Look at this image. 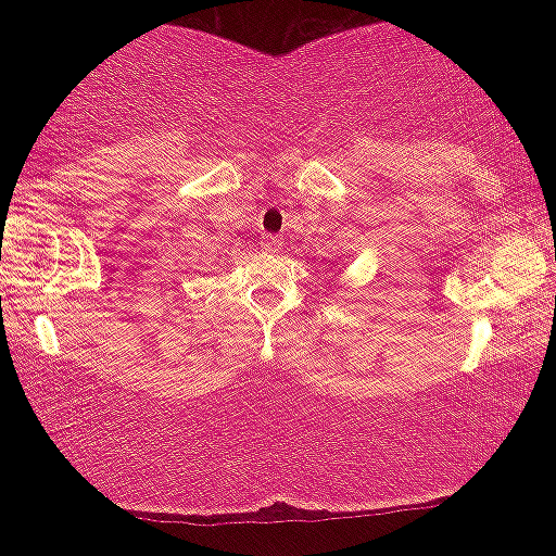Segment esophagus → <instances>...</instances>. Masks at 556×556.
<instances>
[{
	"mask_svg": "<svg viewBox=\"0 0 556 556\" xmlns=\"http://www.w3.org/2000/svg\"><path fill=\"white\" fill-rule=\"evenodd\" d=\"M279 248H282V238H277V235H264V240H261V251L277 253Z\"/></svg>",
	"mask_w": 556,
	"mask_h": 556,
	"instance_id": "obj_1",
	"label": "esophagus"
}]
</instances>
